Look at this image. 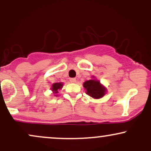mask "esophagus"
Segmentation results:
<instances>
[{
  "label": "esophagus",
  "mask_w": 151,
  "mask_h": 151,
  "mask_svg": "<svg viewBox=\"0 0 151 151\" xmlns=\"http://www.w3.org/2000/svg\"><path fill=\"white\" fill-rule=\"evenodd\" d=\"M70 81L72 83H75L76 81H77V79H75V78H71L70 79Z\"/></svg>",
  "instance_id": "1"
}]
</instances>
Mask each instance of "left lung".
I'll list each match as a JSON object with an SVG mask.
<instances>
[{"label":"left lung","instance_id":"8db88e82","mask_svg":"<svg viewBox=\"0 0 151 151\" xmlns=\"http://www.w3.org/2000/svg\"><path fill=\"white\" fill-rule=\"evenodd\" d=\"M93 78V77H92ZM84 89L86 90V93L93 99H100L103 97L106 91V89L100 81L95 79L86 81L83 84Z\"/></svg>","mask_w":151,"mask_h":151}]
</instances>
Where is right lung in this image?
Listing matches in <instances>:
<instances>
[{"label": "right lung", "instance_id": "obj_1", "mask_svg": "<svg viewBox=\"0 0 151 151\" xmlns=\"http://www.w3.org/2000/svg\"><path fill=\"white\" fill-rule=\"evenodd\" d=\"M62 86H63V83H62V82L55 83V84H52L51 89H52V91H53L54 94H56V95H55V96H58V95H57V93H58V90L61 89L62 88Z\"/></svg>", "mask_w": 151, "mask_h": 151}]
</instances>
